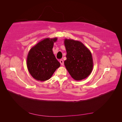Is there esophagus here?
Masks as SVG:
<instances>
[{
  "mask_svg": "<svg viewBox=\"0 0 122 122\" xmlns=\"http://www.w3.org/2000/svg\"><path fill=\"white\" fill-rule=\"evenodd\" d=\"M60 63H61V66H63L64 65V61H63V60H60Z\"/></svg>",
  "mask_w": 122,
  "mask_h": 122,
  "instance_id": "esophagus-1",
  "label": "esophagus"
}]
</instances>
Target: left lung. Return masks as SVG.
<instances>
[{
	"label": "left lung",
	"instance_id": "obj_1",
	"mask_svg": "<svg viewBox=\"0 0 122 122\" xmlns=\"http://www.w3.org/2000/svg\"><path fill=\"white\" fill-rule=\"evenodd\" d=\"M64 44L67 51L64 64L70 75L76 80L86 78L93 68L91 51L78 41L65 39Z\"/></svg>",
	"mask_w": 122,
	"mask_h": 122
}]
</instances>
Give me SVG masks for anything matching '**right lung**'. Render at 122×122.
Returning a JSON list of instances; mask_svg holds the SVG:
<instances>
[{
	"label": "right lung",
	"instance_id": "right-lung-1",
	"mask_svg": "<svg viewBox=\"0 0 122 122\" xmlns=\"http://www.w3.org/2000/svg\"><path fill=\"white\" fill-rule=\"evenodd\" d=\"M57 38H46L41 41L29 51L27 67L33 78L37 80L49 79L61 65L53 53V44Z\"/></svg>",
	"mask_w": 122,
	"mask_h": 122
}]
</instances>
